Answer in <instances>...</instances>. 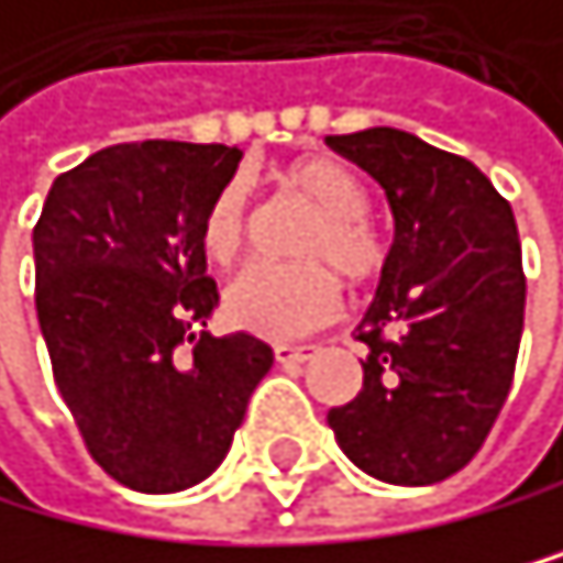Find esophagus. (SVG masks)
<instances>
[{"label": "esophagus", "instance_id": "34e87169", "mask_svg": "<svg viewBox=\"0 0 563 563\" xmlns=\"http://www.w3.org/2000/svg\"><path fill=\"white\" fill-rule=\"evenodd\" d=\"M273 354L279 365H305L319 358V347L316 344H276Z\"/></svg>", "mask_w": 563, "mask_h": 563}]
</instances>
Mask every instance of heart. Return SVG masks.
<instances>
[{
	"label": "heart",
	"mask_w": 563,
	"mask_h": 563,
	"mask_svg": "<svg viewBox=\"0 0 563 563\" xmlns=\"http://www.w3.org/2000/svg\"><path fill=\"white\" fill-rule=\"evenodd\" d=\"M279 184L290 195L305 198L319 216L311 219L301 238V265L255 262L230 279L223 294V316L233 330L255 333L265 340L305 336L316 325L330 322L340 311V269L354 284L372 279L386 262V241L372 227L368 187L351 166L336 158H298L279 173ZM252 212L241 184H227L205 205L201 216V252L216 265L238 262Z\"/></svg>",
	"instance_id": "b5f03b06"
}]
</instances>
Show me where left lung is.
<instances>
[{"label": "left lung", "mask_w": 563, "mask_h": 563, "mask_svg": "<svg viewBox=\"0 0 563 563\" xmlns=\"http://www.w3.org/2000/svg\"><path fill=\"white\" fill-rule=\"evenodd\" d=\"M376 177L394 244L358 325V397L330 408L333 437L365 475L429 486L468 465L515 379L526 273L515 212L468 158L394 126L325 137Z\"/></svg>", "instance_id": "obj_1"}]
</instances>
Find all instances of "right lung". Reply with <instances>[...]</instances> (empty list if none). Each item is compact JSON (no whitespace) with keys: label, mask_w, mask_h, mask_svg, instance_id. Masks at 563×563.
I'll use <instances>...</instances> for the list:
<instances>
[{"label":"right lung","mask_w":563,"mask_h":563,"mask_svg":"<svg viewBox=\"0 0 563 563\" xmlns=\"http://www.w3.org/2000/svg\"><path fill=\"white\" fill-rule=\"evenodd\" d=\"M238 163L227 144H112L56 177L34 227V308L63 405L137 493L209 478L273 368L258 336L205 333L219 290L198 230Z\"/></svg>","instance_id":"add662e5"}]
</instances>
